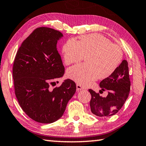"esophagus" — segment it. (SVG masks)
I'll list each match as a JSON object with an SVG mask.
<instances>
[{
	"label": "esophagus",
	"mask_w": 146,
	"mask_h": 146,
	"mask_svg": "<svg viewBox=\"0 0 146 146\" xmlns=\"http://www.w3.org/2000/svg\"><path fill=\"white\" fill-rule=\"evenodd\" d=\"M76 88H77L78 91H81V90H83V89H85L84 87L82 86L80 84H76Z\"/></svg>",
	"instance_id": "obj_1"
}]
</instances>
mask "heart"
Masks as SVG:
<instances>
[{
	"mask_svg": "<svg viewBox=\"0 0 146 146\" xmlns=\"http://www.w3.org/2000/svg\"><path fill=\"white\" fill-rule=\"evenodd\" d=\"M78 41L73 38L68 39L62 48L66 64L75 63L86 56V63L70 67L67 75L71 80L82 86L100 78L113 74L123 59V53L116 45L98 34L81 36Z\"/></svg>",
	"mask_w": 146,
	"mask_h": 146,
	"instance_id": "heart-1",
	"label": "heart"
}]
</instances>
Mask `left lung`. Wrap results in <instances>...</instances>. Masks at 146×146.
Returning <instances> with one entry per match:
<instances>
[{"mask_svg": "<svg viewBox=\"0 0 146 146\" xmlns=\"http://www.w3.org/2000/svg\"><path fill=\"white\" fill-rule=\"evenodd\" d=\"M100 87L102 91H108V94L106 97H102L99 93L89 89L91 95V112L102 117L115 115L125 104L131 90L127 60H123L113 74L102 80Z\"/></svg>", "mask_w": 146, "mask_h": 146, "instance_id": "obj_1", "label": "left lung"}]
</instances>
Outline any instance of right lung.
<instances>
[{"label":"right lung","mask_w":146,"mask_h":146,"mask_svg":"<svg viewBox=\"0 0 146 146\" xmlns=\"http://www.w3.org/2000/svg\"><path fill=\"white\" fill-rule=\"evenodd\" d=\"M62 36L53 29H36L19 47L13 62L15 96L25 113L36 122L51 123L61 117L76 90L75 82L70 79L50 88L64 73L57 49Z\"/></svg>","instance_id":"right-lung-1"}]
</instances>
